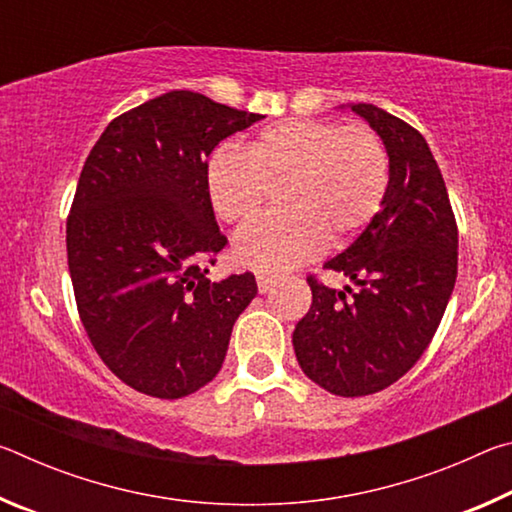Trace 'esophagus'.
Returning a JSON list of instances; mask_svg holds the SVG:
<instances>
[{
    "instance_id": "34e87169",
    "label": "esophagus",
    "mask_w": 512,
    "mask_h": 512,
    "mask_svg": "<svg viewBox=\"0 0 512 512\" xmlns=\"http://www.w3.org/2000/svg\"><path fill=\"white\" fill-rule=\"evenodd\" d=\"M277 284V277L275 275H266V273H259L257 275V289L259 293H268Z\"/></svg>"
}]
</instances>
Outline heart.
I'll use <instances>...</instances> for the list:
<instances>
[{"mask_svg": "<svg viewBox=\"0 0 512 512\" xmlns=\"http://www.w3.org/2000/svg\"><path fill=\"white\" fill-rule=\"evenodd\" d=\"M391 183V160L377 133L334 121L287 119L266 126L248 155L216 149L205 189L216 216L228 223L255 216L268 185H284L287 212L244 225L232 253L257 271H287L332 246L350 244L379 214Z\"/></svg>", "mask_w": 512, "mask_h": 512, "instance_id": "b5f03b06", "label": "heart"}]
</instances>
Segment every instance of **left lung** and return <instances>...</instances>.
<instances>
[{
	"mask_svg": "<svg viewBox=\"0 0 512 512\" xmlns=\"http://www.w3.org/2000/svg\"><path fill=\"white\" fill-rule=\"evenodd\" d=\"M350 110L384 142L391 183L368 228L325 262L357 289L307 277L314 300L293 332V350L325 391L361 397L384 391L427 350L456 284L458 230L427 140L372 103Z\"/></svg>",
	"mask_w": 512,
	"mask_h": 512,
	"instance_id": "1",
	"label": "left lung"
}]
</instances>
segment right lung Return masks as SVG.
Here are the masks:
<instances>
[{
    "mask_svg": "<svg viewBox=\"0 0 512 512\" xmlns=\"http://www.w3.org/2000/svg\"><path fill=\"white\" fill-rule=\"evenodd\" d=\"M262 115L173 90L112 119L67 219V264L94 350L135 391L178 400L221 370L253 273L221 282L228 244L205 189L207 155Z\"/></svg>",
    "mask_w": 512,
    "mask_h": 512,
    "instance_id": "add662e5",
    "label": "right lung"
}]
</instances>
